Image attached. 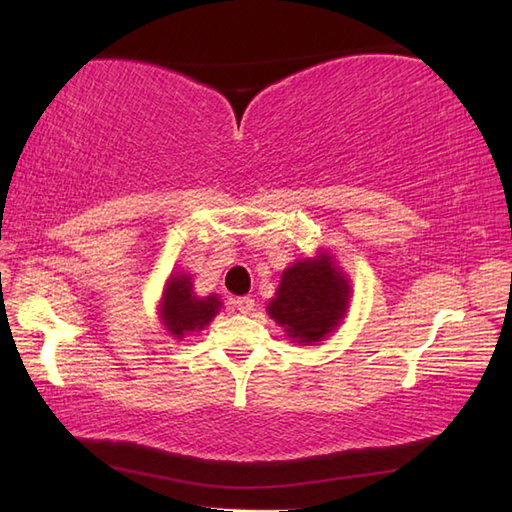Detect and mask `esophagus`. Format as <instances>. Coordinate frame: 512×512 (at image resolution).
Returning <instances> with one entry per match:
<instances>
[{
	"label": "esophagus",
	"instance_id": "1",
	"mask_svg": "<svg viewBox=\"0 0 512 512\" xmlns=\"http://www.w3.org/2000/svg\"><path fill=\"white\" fill-rule=\"evenodd\" d=\"M231 303H233V308L239 310L242 314H248L250 310L255 308V299H250V297H239V299H233Z\"/></svg>",
	"mask_w": 512,
	"mask_h": 512
}]
</instances>
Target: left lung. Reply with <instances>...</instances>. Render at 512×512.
Listing matches in <instances>:
<instances>
[{"instance_id": "8db88e82", "label": "left lung", "mask_w": 512, "mask_h": 512, "mask_svg": "<svg viewBox=\"0 0 512 512\" xmlns=\"http://www.w3.org/2000/svg\"><path fill=\"white\" fill-rule=\"evenodd\" d=\"M347 303L350 281L330 253H319L284 270L277 295L268 303V314L292 341L312 345L336 330Z\"/></svg>"}]
</instances>
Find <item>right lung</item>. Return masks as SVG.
<instances>
[{"instance_id": "1", "label": "right lung", "mask_w": 512, "mask_h": 512, "mask_svg": "<svg viewBox=\"0 0 512 512\" xmlns=\"http://www.w3.org/2000/svg\"><path fill=\"white\" fill-rule=\"evenodd\" d=\"M222 301L217 295L195 297L191 277L184 273H173L167 281L165 292L160 299V321L167 332L176 339H182L191 332H200L213 321L220 310Z\"/></svg>"}]
</instances>
